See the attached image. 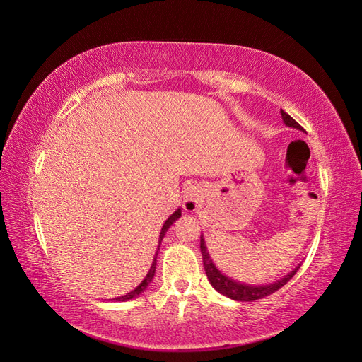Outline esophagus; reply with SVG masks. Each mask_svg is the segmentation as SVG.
Instances as JSON below:
<instances>
[{
	"label": "esophagus",
	"mask_w": 362,
	"mask_h": 362,
	"mask_svg": "<svg viewBox=\"0 0 362 362\" xmlns=\"http://www.w3.org/2000/svg\"><path fill=\"white\" fill-rule=\"evenodd\" d=\"M201 199H202V192L199 190V187H196V185H190V187H187V190L184 192V198H182L184 208L187 211H193L198 208Z\"/></svg>",
	"instance_id": "34e87169"
}]
</instances>
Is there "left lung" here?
<instances>
[{"label":"left lung","mask_w":362,"mask_h":362,"mask_svg":"<svg viewBox=\"0 0 362 362\" xmlns=\"http://www.w3.org/2000/svg\"><path fill=\"white\" fill-rule=\"evenodd\" d=\"M281 116H282L284 124H286L288 128H296L299 131H303V128L284 110H281ZM201 252H202L204 269H205V273H206V278H208V281H210L213 288L221 294L226 296V298L237 300V302H254V300L266 298V296H269L272 293H275L276 290H279L281 287L286 286V284L294 276V273L299 270V266H300L299 264L298 267L293 269L288 273V275H286V276L275 281V282L266 284V286H250V284L240 282V281H235L233 278L226 276L225 273H222L221 270L217 269V266L214 264V261L211 259L210 252H208V249H206L204 235H201Z\"/></svg>","instance_id":"1"}]
</instances>
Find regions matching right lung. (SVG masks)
Here are the masks:
<instances>
[{
	"instance_id": "right-lung-1",
	"label": "right lung",
	"mask_w": 362,
	"mask_h": 362,
	"mask_svg": "<svg viewBox=\"0 0 362 362\" xmlns=\"http://www.w3.org/2000/svg\"><path fill=\"white\" fill-rule=\"evenodd\" d=\"M181 217V208H177V210H175V213H172L169 217H168V221L164 222V225H163V228H161V231H160V237H158V249H160V245H161V242H163V237L166 235V233H168V229L173 225V222L175 221H178V218ZM158 249H157V254H156V257H154V261H152V264H151V269H149V272L146 273V276H145V279L141 281L139 286L133 290V291H129V293H127V294H124V296H120V298H116V299H113V300H116V302H125V300H131V299H134V298H137V296H140L141 293H144L146 288H148V286L151 284V281H152V278H154V275H156V267H157V255H158Z\"/></svg>"
}]
</instances>
